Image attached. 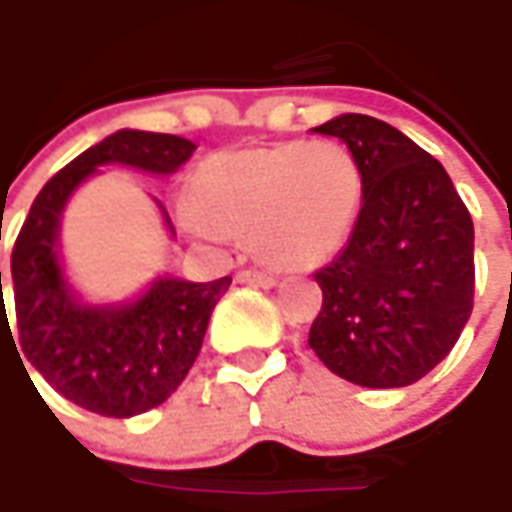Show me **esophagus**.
I'll use <instances>...</instances> for the list:
<instances>
[{"label": "esophagus", "instance_id": "esophagus-1", "mask_svg": "<svg viewBox=\"0 0 512 512\" xmlns=\"http://www.w3.org/2000/svg\"><path fill=\"white\" fill-rule=\"evenodd\" d=\"M239 285H256V287H276V279L270 273H262V270H242L236 276Z\"/></svg>", "mask_w": 512, "mask_h": 512}]
</instances>
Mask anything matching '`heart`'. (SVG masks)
Masks as SVG:
<instances>
[{
  "label": "heart",
  "instance_id": "b5f03b06",
  "mask_svg": "<svg viewBox=\"0 0 512 512\" xmlns=\"http://www.w3.org/2000/svg\"><path fill=\"white\" fill-rule=\"evenodd\" d=\"M362 193L356 156L330 139L219 150L193 170L179 222L202 239L250 233L270 267L316 270L350 239Z\"/></svg>",
  "mask_w": 512,
  "mask_h": 512
}]
</instances>
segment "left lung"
<instances>
[{
	"instance_id": "8db88e82",
	"label": "left lung",
	"mask_w": 512,
	"mask_h": 512,
	"mask_svg": "<svg viewBox=\"0 0 512 512\" xmlns=\"http://www.w3.org/2000/svg\"><path fill=\"white\" fill-rule=\"evenodd\" d=\"M316 133L362 168L359 219L316 273L322 310L307 344L362 387H407L453 350L473 310V219L442 162L402 130L342 113Z\"/></svg>"
}]
</instances>
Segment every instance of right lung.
<instances>
[{"instance_id":"obj_1","label":"right lung","mask_w":512,"mask_h":512,"mask_svg":"<svg viewBox=\"0 0 512 512\" xmlns=\"http://www.w3.org/2000/svg\"><path fill=\"white\" fill-rule=\"evenodd\" d=\"M193 150L196 145L190 139L170 133L130 128L110 133L39 190L13 245L10 276L19 347L45 382L90 413L130 419L165 402L196 362L210 313L230 287V276L216 282H187L173 273H159L128 299L90 302L70 282L62 259L59 236L65 207L102 168L113 165L170 176L193 156ZM153 202L170 239H176L168 210L159 199ZM2 327L13 342L5 299L0 333Z\"/></svg>"}]
</instances>
